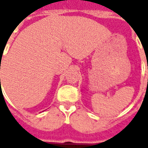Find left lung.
<instances>
[{
	"mask_svg": "<svg viewBox=\"0 0 148 148\" xmlns=\"http://www.w3.org/2000/svg\"><path fill=\"white\" fill-rule=\"evenodd\" d=\"M147 69H148V66H147ZM147 82H148V78H147Z\"/></svg>",
	"mask_w": 148,
	"mask_h": 148,
	"instance_id": "1",
	"label": "left lung"
}]
</instances>
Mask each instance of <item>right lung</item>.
<instances>
[{
    "label": "right lung",
    "instance_id": "obj_1",
    "mask_svg": "<svg viewBox=\"0 0 148 148\" xmlns=\"http://www.w3.org/2000/svg\"><path fill=\"white\" fill-rule=\"evenodd\" d=\"M0 80H1V79H0Z\"/></svg>",
    "mask_w": 148,
    "mask_h": 148
}]
</instances>
